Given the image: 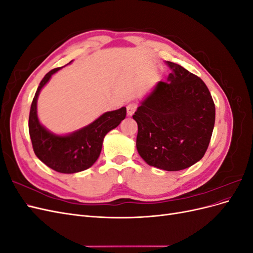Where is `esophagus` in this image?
<instances>
[{
	"label": "esophagus",
	"mask_w": 253,
	"mask_h": 253,
	"mask_svg": "<svg viewBox=\"0 0 253 253\" xmlns=\"http://www.w3.org/2000/svg\"><path fill=\"white\" fill-rule=\"evenodd\" d=\"M136 109H137V103H135V102L128 103L126 105V113H127L128 116H132V115L134 114V112L136 111Z\"/></svg>",
	"instance_id": "1"
}]
</instances>
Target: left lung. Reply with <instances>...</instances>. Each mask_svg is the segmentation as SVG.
Wrapping results in <instances>:
<instances>
[{"instance_id": "1", "label": "left lung", "mask_w": 253, "mask_h": 253, "mask_svg": "<svg viewBox=\"0 0 253 253\" xmlns=\"http://www.w3.org/2000/svg\"><path fill=\"white\" fill-rule=\"evenodd\" d=\"M171 73L140 102L133 119L136 148L149 166L180 171L203 158L211 139L215 106L204 81L166 61Z\"/></svg>"}]
</instances>
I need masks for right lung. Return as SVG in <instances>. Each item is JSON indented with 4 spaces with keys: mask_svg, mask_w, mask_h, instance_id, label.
Segmentation results:
<instances>
[{
    "mask_svg": "<svg viewBox=\"0 0 253 253\" xmlns=\"http://www.w3.org/2000/svg\"><path fill=\"white\" fill-rule=\"evenodd\" d=\"M73 61H71V64ZM62 67L51 70L40 82L30 106L28 128L35 154L43 164L59 173L73 174L88 169L101 153L105 135L126 118V109L105 112L91 124L70 134L59 135L45 127L38 117L37 103L41 89Z\"/></svg>",
    "mask_w": 253,
    "mask_h": 253,
    "instance_id": "obj_1",
    "label": "right lung"
}]
</instances>
